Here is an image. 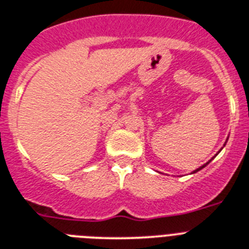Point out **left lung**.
Returning <instances> with one entry per match:
<instances>
[{
  "mask_svg": "<svg viewBox=\"0 0 249 249\" xmlns=\"http://www.w3.org/2000/svg\"><path fill=\"white\" fill-rule=\"evenodd\" d=\"M224 145H225V144H224ZM220 151H221V149H220ZM220 151H219V152H220ZM219 152H217V153H219ZM217 153H216V155H217ZM216 155H215V156H216ZM215 156H213V157H215ZM213 157H212V159H213ZM212 159H211V160H212ZM211 160H210L209 162H206V163H205V165H202V166H199V167H198V169H196V170H195V171H192V174H195V173H197V171L202 170V169H203V167H205V166H207V165H209V163H210V162H211Z\"/></svg>",
  "mask_w": 249,
  "mask_h": 249,
  "instance_id": "8db88e82",
  "label": "left lung"
}]
</instances>
